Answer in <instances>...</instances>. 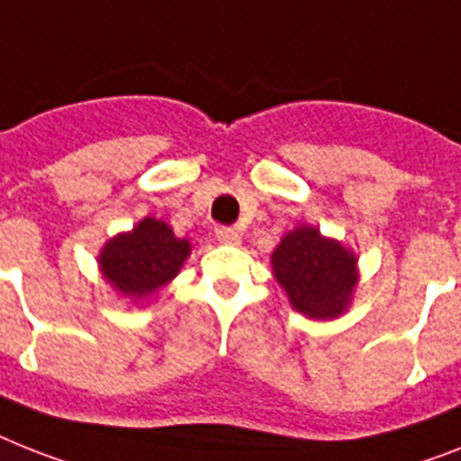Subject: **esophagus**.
Here are the masks:
<instances>
[{"label": "esophagus", "mask_w": 461, "mask_h": 461, "mask_svg": "<svg viewBox=\"0 0 461 461\" xmlns=\"http://www.w3.org/2000/svg\"><path fill=\"white\" fill-rule=\"evenodd\" d=\"M216 240L219 242H223V245H240V233L235 230V228H216Z\"/></svg>", "instance_id": "34e87169"}]
</instances>
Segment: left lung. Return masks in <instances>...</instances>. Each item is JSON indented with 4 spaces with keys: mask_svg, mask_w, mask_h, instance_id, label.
Instances as JSON below:
<instances>
[{
    "mask_svg": "<svg viewBox=\"0 0 461 461\" xmlns=\"http://www.w3.org/2000/svg\"><path fill=\"white\" fill-rule=\"evenodd\" d=\"M271 266L290 306L311 321L341 318L360 280L358 257L315 226L285 233L273 249Z\"/></svg>",
    "mask_w": 461,
    "mask_h": 461,
    "instance_id": "8db88e82",
    "label": "left lung"
}]
</instances>
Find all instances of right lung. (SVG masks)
<instances>
[{"label": "right lung", "mask_w": 461, "mask_h": 461, "mask_svg": "<svg viewBox=\"0 0 461 461\" xmlns=\"http://www.w3.org/2000/svg\"><path fill=\"white\" fill-rule=\"evenodd\" d=\"M190 252V240L176 238L169 223L143 216L131 230L113 235L101 247L96 261L110 290L139 306L153 302L155 294L181 273Z\"/></svg>", "instance_id": "obj_1"}]
</instances>
